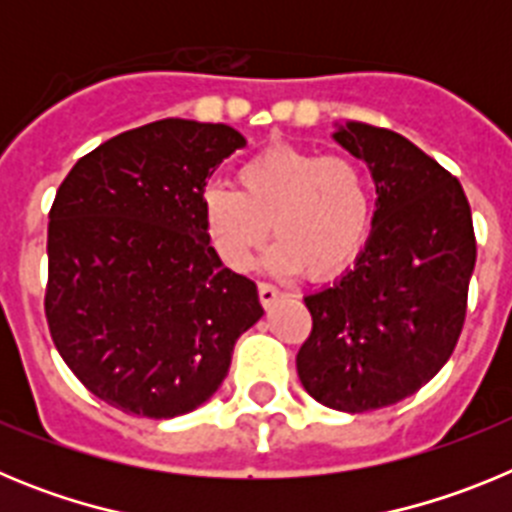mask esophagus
<instances>
[{
  "label": "esophagus",
  "mask_w": 512,
  "mask_h": 512,
  "mask_svg": "<svg viewBox=\"0 0 512 512\" xmlns=\"http://www.w3.org/2000/svg\"><path fill=\"white\" fill-rule=\"evenodd\" d=\"M279 297H282V289H277V287H274V284L259 282V300H261V305L271 307V305H274V302L279 300Z\"/></svg>",
  "instance_id": "obj_1"
}]
</instances>
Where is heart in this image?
Masks as SVG:
<instances>
[{
  "mask_svg": "<svg viewBox=\"0 0 512 512\" xmlns=\"http://www.w3.org/2000/svg\"><path fill=\"white\" fill-rule=\"evenodd\" d=\"M238 189L200 194L205 238L228 269L246 271L271 235L266 266L328 279L354 264L374 220V187L359 161L297 146H269L238 166Z\"/></svg>",
  "mask_w": 512,
  "mask_h": 512,
  "instance_id": "obj_1",
  "label": "heart"
}]
</instances>
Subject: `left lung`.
I'll return each instance as SVG.
<instances>
[{"mask_svg": "<svg viewBox=\"0 0 512 512\" xmlns=\"http://www.w3.org/2000/svg\"><path fill=\"white\" fill-rule=\"evenodd\" d=\"M333 140L366 161L377 210L354 269L305 297L312 333L297 374L325 408L369 413L418 392L454 354L477 243L459 179L408 138L346 122Z\"/></svg>", "mask_w": 512, "mask_h": 512, "instance_id": "obj_1", "label": "left lung"}]
</instances>
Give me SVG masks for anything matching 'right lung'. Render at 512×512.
I'll return each mask as SVG.
<instances>
[{
  "label": "right lung",
  "mask_w": 512,
  "mask_h": 512,
  "mask_svg": "<svg viewBox=\"0 0 512 512\" xmlns=\"http://www.w3.org/2000/svg\"><path fill=\"white\" fill-rule=\"evenodd\" d=\"M246 138L223 122L128 130L76 161L48 223L45 318L92 395L143 418L200 408L264 315L205 238L200 194Z\"/></svg>",
  "instance_id": "1"
}]
</instances>
